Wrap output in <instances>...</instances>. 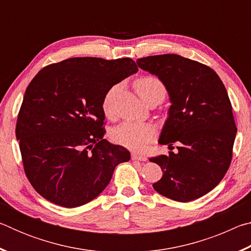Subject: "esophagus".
<instances>
[{
    "label": "esophagus",
    "instance_id": "34e87169",
    "mask_svg": "<svg viewBox=\"0 0 251 251\" xmlns=\"http://www.w3.org/2000/svg\"><path fill=\"white\" fill-rule=\"evenodd\" d=\"M131 159H133V160H141V161H146V160H147V157H146V156H144V155L136 154V152H133V154H131Z\"/></svg>",
    "mask_w": 251,
    "mask_h": 251
}]
</instances>
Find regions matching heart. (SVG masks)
Returning a JSON list of instances; mask_svg holds the SVG:
<instances>
[{
  "label": "heart",
  "instance_id": "obj_1",
  "mask_svg": "<svg viewBox=\"0 0 251 251\" xmlns=\"http://www.w3.org/2000/svg\"><path fill=\"white\" fill-rule=\"evenodd\" d=\"M136 92L143 100L151 96H165V86L155 76H144L136 80ZM113 90L107 93L103 101V108L106 114L109 113V100ZM156 137V128L151 124L141 122L126 121L112 130V139L115 143L129 150L142 151L148 144Z\"/></svg>",
  "mask_w": 251,
  "mask_h": 251
}]
</instances>
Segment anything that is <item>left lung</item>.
Here are the masks:
<instances>
[{
    "label": "left lung",
    "instance_id": "8db88e82",
    "mask_svg": "<svg viewBox=\"0 0 251 251\" xmlns=\"http://www.w3.org/2000/svg\"><path fill=\"white\" fill-rule=\"evenodd\" d=\"M137 65L158 77L171 101L158 143H178L176 152L150 159L163 172L152 187L173 201H195L222 181L231 161L237 127L226 87L210 67L177 54L138 58Z\"/></svg>",
    "mask_w": 251,
    "mask_h": 251
}]
</instances>
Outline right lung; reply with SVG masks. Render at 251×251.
Masks as SVG:
<instances>
[{"mask_svg": "<svg viewBox=\"0 0 251 251\" xmlns=\"http://www.w3.org/2000/svg\"><path fill=\"white\" fill-rule=\"evenodd\" d=\"M131 58L73 57L44 67L25 91L16 138L34 189L74 208L96 198L130 152L104 139L103 101L114 85L137 73Z\"/></svg>", "mask_w": 251, "mask_h": 251, "instance_id": "right-lung-1", "label": "right lung"}]
</instances>
